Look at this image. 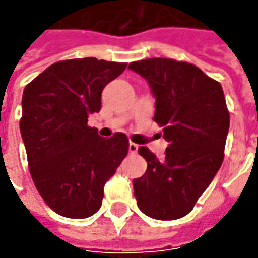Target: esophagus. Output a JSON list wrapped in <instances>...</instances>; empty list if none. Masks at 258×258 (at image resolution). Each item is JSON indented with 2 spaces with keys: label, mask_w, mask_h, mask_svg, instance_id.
<instances>
[{
  "label": "esophagus",
  "mask_w": 258,
  "mask_h": 258,
  "mask_svg": "<svg viewBox=\"0 0 258 258\" xmlns=\"http://www.w3.org/2000/svg\"><path fill=\"white\" fill-rule=\"evenodd\" d=\"M138 148H139V146L136 144L129 142V152H131V154H136V152H138Z\"/></svg>",
  "instance_id": "esophagus-1"
}]
</instances>
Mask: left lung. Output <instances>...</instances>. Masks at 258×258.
<instances>
[{"label": "left lung", "instance_id": "1", "mask_svg": "<svg viewBox=\"0 0 258 258\" xmlns=\"http://www.w3.org/2000/svg\"><path fill=\"white\" fill-rule=\"evenodd\" d=\"M151 87L154 120L169 142L164 159L146 146L138 149L148 168L134 179L139 210L155 220H178L191 213L224 159L230 113L221 85L197 66L172 58L129 64Z\"/></svg>", "mask_w": 258, "mask_h": 258}]
</instances>
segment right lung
Wrapping results in <instances>:
<instances>
[{
	"label": "right lung",
	"mask_w": 258,
	"mask_h": 258,
	"mask_svg": "<svg viewBox=\"0 0 258 258\" xmlns=\"http://www.w3.org/2000/svg\"><path fill=\"white\" fill-rule=\"evenodd\" d=\"M126 63L94 57L54 63L25 86L20 131L35 188L45 204L67 218L99 211L104 183L129 151L122 132L102 138L87 124L99 113L104 86Z\"/></svg>",
	"instance_id": "1"
}]
</instances>
